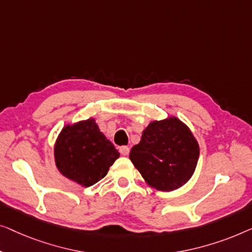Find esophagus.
<instances>
[{
	"label": "esophagus",
	"mask_w": 252,
	"mask_h": 252,
	"mask_svg": "<svg viewBox=\"0 0 252 252\" xmlns=\"http://www.w3.org/2000/svg\"><path fill=\"white\" fill-rule=\"evenodd\" d=\"M129 152H130V148L127 147V146L120 147V153H121L122 155H125V157H126V155L129 154Z\"/></svg>",
	"instance_id": "esophagus-1"
}]
</instances>
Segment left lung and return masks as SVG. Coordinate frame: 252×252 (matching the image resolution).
Here are the masks:
<instances>
[{"label":"left lung","instance_id":"left-lung-1","mask_svg":"<svg viewBox=\"0 0 252 252\" xmlns=\"http://www.w3.org/2000/svg\"><path fill=\"white\" fill-rule=\"evenodd\" d=\"M198 155L200 148L189 127L170 116L146 126L129 158L148 185L171 192L193 176Z\"/></svg>","mask_w":252,"mask_h":252}]
</instances>
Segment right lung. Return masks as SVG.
Wrapping results in <instances>:
<instances>
[{"label": "right lung", "mask_w": 252, "mask_h": 252, "mask_svg": "<svg viewBox=\"0 0 252 252\" xmlns=\"http://www.w3.org/2000/svg\"><path fill=\"white\" fill-rule=\"evenodd\" d=\"M119 157L94 119L63 126L55 144V161L60 173L83 187L104 178Z\"/></svg>", "instance_id": "obj_1"}]
</instances>
